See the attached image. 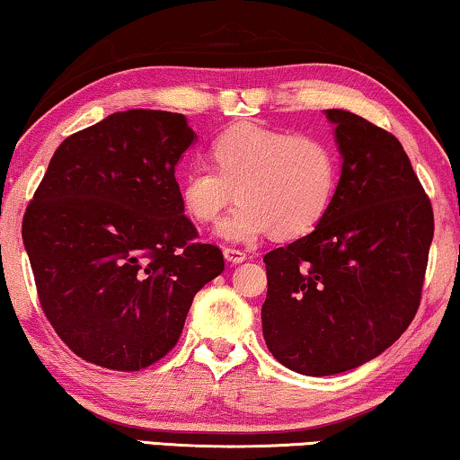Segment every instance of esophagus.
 Instances as JSON below:
<instances>
[{
	"label": "esophagus",
	"mask_w": 460,
	"mask_h": 460,
	"mask_svg": "<svg viewBox=\"0 0 460 460\" xmlns=\"http://www.w3.org/2000/svg\"><path fill=\"white\" fill-rule=\"evenodd\" d=\"M224 257H226V261L228 263H243L244 259H246V255L243 251H238V249H224Z\"/></svg>",
	"instance_id": "esophagus-1"
}]
</instances>
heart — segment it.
Returning a JSON list of instances; mask_svg holds the SVG:
<instances>
[{
    "label": "heart",
    "instance_id": "b5f03b06",
    "mask_svg": "<svg viewBox=\"0 0 460 460\" xmlns=\"http://www.w3.org/2000/svg\"><path fill=\"white\" fill-rule=\"evenodd\" d=\"M211 162L181 178V205L195 224H214L236 197V209L217 226L226 243H255L271 234L290 241L309 234L334 203L341 162L317 135L238 124L211 145Z\"/></svg>",
    "mask_w": 460,
    "mask_h": 460
}]
</instances>
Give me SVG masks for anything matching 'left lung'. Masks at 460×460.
<instances>
[{
  "label": "left lung",
  "instance_id": "obj_1",
  "mask_svg": "<svg viewBox=\"0 0 460 460\" xmlns=\"http://www.w3.org/2000/svg\"><path fill=\"white\" fill-rule=\"evenodd\" d=\"M342 157L334 203L311 234L263 257V338L284 367L334 376L371 361L415 317L434 211L398 138L325 110Z\"/></svg>",
  "mask_w": 460,
  "mask_h": 460
}]
</instances>
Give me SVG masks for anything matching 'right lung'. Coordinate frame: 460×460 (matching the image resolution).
<instances>
[{
	"mask_svg": "<svg viewBox=\"0 0 460 460\" xmlns=\"http://www.w3.org/2000/svg\"><path fill=\"white\" fill-rule=\"evenodd\" d=\"M182 114L116 111L66 138L26 208L22 241L58 336L84 361L138 371L174 349L192 298L224 271L195 243L174 170Z\"/></svg>",
	"mask_w": 460,
	"mask_h": 460,
	"instance_id": "1",
	"label": "right lung"
}]
</instances>
